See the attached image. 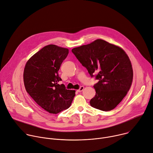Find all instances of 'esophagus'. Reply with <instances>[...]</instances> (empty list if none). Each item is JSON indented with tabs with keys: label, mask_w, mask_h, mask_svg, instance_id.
Segmentation results:
<instances>
[{
	"label": "esophagus",
	"mask_w": 153,
	"mask_h": 153,
	"mask_svg": "<svg viewBox=\"0 0 153 153\" xmlns=\"http://www.w3.org/2000/svg\"><path fill=\"white\" fill-rule=\"evenodd\" d=\"M83 89H84V86H81V87L79 88V89L77 90V91H78V92H80L82 91Z\"/></svg>",
	"instance_id": "34e87169"
}]
</instances>
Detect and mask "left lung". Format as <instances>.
I'll list each match as a JSON object with an SVG mask.
<instances>
[{
    "mask_svg": "<svg viewBox=\"0 0 153 153\" xmlns=\"http://www.w3.org/2000/svg\"><path fill=\"white\" fill-rule=\"evenodd\" d=\"M72 52L91 77L98 80L94 86L96 94L90 101L91 106L103 111L114 109L127 94L133 79L131 62L125 51L97 39Z\"/></svg>",
    "mask_w": 153,
    "mask_h": 153,
    "instance_id": "obj_1",
    "label": "left lung"
}]
</instances>
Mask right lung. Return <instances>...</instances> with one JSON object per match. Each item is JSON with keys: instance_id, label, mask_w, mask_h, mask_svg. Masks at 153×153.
Listing matches in <instances>:
<instances>
[{"instance_id": "obj_1", "label": "right lung", "mask_w": 153, "mask_h": 153, "mask_svg": "<svg viewBox=\"0 0 153 153\" xmlns=\"http://www.w3.org/2000/svg\"><path fill=\"white\" fill-rule=\"evenodd\" d=\"M69 50L50 44L45 46L27 61L24 72L25 89L31 97L46 111L58 114L69 108L75 91L67 90L58 71Z\"/></svg>"}]
</instances>
